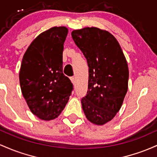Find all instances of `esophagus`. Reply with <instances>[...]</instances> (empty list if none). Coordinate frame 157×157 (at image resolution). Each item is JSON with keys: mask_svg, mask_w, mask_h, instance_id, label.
Returning <instances> with one entry per match:
<instances>
[{"mask_svg": "<svg viewBox=\"0 0 157 157\" xmlns=\"http://www.w3.org/2000/svg\"><path fill=\"white\" fill-rule=\"evenodd\" d=\"M70 81H71V82L73 83V84H75V78H74V77H71V78H70Z\"/></svg>", "mask_w": 157, "mask_h": 157, "instance_id": "1", "label": "esophagus"}]
</instances>
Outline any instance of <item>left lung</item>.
<instances>
[{
  "label": "left lung",
  "mask_w": 157,
  "mask_h": 157,
  "mask_svg": "<svg viewBox=\"0 0 157 157\" xmlns=\"http://www.w3.org/2000/svg\"><path fill=\"white\" fill-rule=\"evenodd\" d=\"M89 67L87 94L82 106L87 120L103 125L120 110L128 89V63L119 42L105 29L84 27L72 32Z\"/></svg>",
  "instance_id": "8db88e82"
}]
</instances>
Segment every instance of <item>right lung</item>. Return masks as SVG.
Here are the masks:
<instances>
[{
	"label": "right lung",
	"mask_w": 157,
	"mask_h": 157,
	"mask_svg": "<svg viewBox=\"0 0 157 157\" xmlns=\"http://www.w3.org/2000/svg\"><path fill=\"white\" fill-rule=\"evenodd\" d=\"M68 33L53 26L32 41L23 56L19 81L30 111L41 120L57 118L66 106L73 84L63 74L62 54Z\"/></svg>",
	"instance_id": "obj_1"
}]
</instances>
